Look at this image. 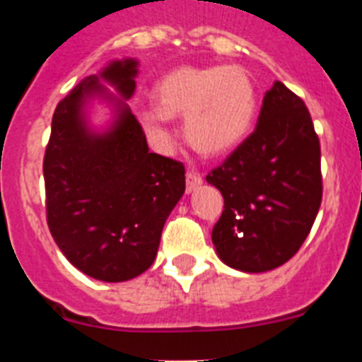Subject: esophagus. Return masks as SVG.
Masks as SVG:
<instances>
[{
    "mask_svg": "<svg viewBox=\"0 0 362 362\" xmlns=\"http://www.w3.org/2000/svg\"><path fill=\"white\" fill-rule=\"evenodd\" d=\"M201 183H203V177L197 172H187V192L196 190Z\"/></svg>",
    "mask_w": 362,
    "mask_h": 362,
    "instance_id": "1",
    "label": "esophagus"
}]
</instances>
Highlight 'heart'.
I'll use <instances>...</instances> for the list:
<instances>
[{
	"label": "heart",
	"mask_w": 362,
	"mask_h": 362,
	"mask_svg": "<svg viewBox=\"0 0 362 362\" xmlns=\"http://www.w3.org/2000/svg\"><path fill=\"white\" fill-rule=\"evenodd\" d=\"M152 103L141 123L159 145L168 143V117L185 115V139L204 156H221L250 132L257 92L241 66H179L153 85Z\"/></svg>",
	"instance_id": "1"
}]
</instances>
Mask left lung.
<instances>
[{"label":"left lung","instance_id":"1","mask_svg":"<svg viewBox=\"0 0 362 362\" xmlns=\"http://www.w3.org/2000/svg\"><path fill=\"white\" fill-rule=\"evenodd\" d=\"M206 181L225 199L212 230L223 263L259 274L292 259L322 199L321 145L305 101L274 83L254 132Z\"/></svg>","mask_w":362,"mask_h":362}]
</instances>
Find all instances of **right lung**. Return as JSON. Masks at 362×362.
<instances>
[{
    "mask_svg": "<svg viewBox=\"0 0 362 362\" xmlns=\"http://www.w3.org/2000/svg\"><path fill=\"white\" fill-rule=\"evenodd\" d=\"M137 62H112L57 103L43 159L47 223L66 259L86 276L121 283L158 255L166 217L185 194L183 163L148 152L141 124L124 99L136 90ZM120 92L114 98L98 81ZM117 105L107 133L88 129L86 99Z\"/></svg>",
    "mask_w": 362,
    "mask_h": 362,
    "instance_id": "1",
    "label": "right lung"
}]
</instances>
